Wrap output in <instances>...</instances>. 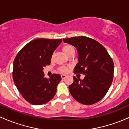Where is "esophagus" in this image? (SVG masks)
Listing matches in <instances>:
<instances>
[{"mask_svg": "<svg viewBox=\"0 0 129 129\" xmlns=\"http://www.w3.org/2000/svg\"><path fill=\"white\" fill-rule=\"evenodd\" d=\"M66 77V75H63V74H62V75H61V78H62V79H64Z\"/></svg>", "mask_w": 129, "mask_h": 129, "instance_id": "esophagus-1", "label": "esophagus"}]
</instances>
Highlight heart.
Instances as JSON below:
<instances>
[{"label":"heart","instance_id":"obj_1","mask_svg":"<svg viewBox=\"0 0 129 129\" xmlns=\"http://www.w3.org/2000/svg\"><path fill=\"white\" fill-rule=\"evenodd\" d=\"M62 51L66 55H68L69 53H70L72 51H74V49L72 46L67 44V45L63 46V47H62ZM59 71L62 73H66L68 71V68L65 67V66H62L59 68Z\"/></svg>","mask_w":129,"mask_h":129}]
</instances>
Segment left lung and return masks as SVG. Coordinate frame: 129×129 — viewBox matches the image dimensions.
I'll use <instances>...</instances> for the list:
<instances>
[{"instance_id":"1","label":"left lung","mask_w":129,"mask_h":129,"mask_svg":"<svg viewBox=\"0 0 129 129\" xmlns=\"http://www.w3.org/2000/svg\"><path fill=\"white\" fill-rule=\"evenodd\" d=\"M63 42L77 47L78 63L74 74L85 75L83 80L73 77L69 89L74 98L80 103L91 105L103 98L110 88L114 77V62L108 51L97 41L76 36L63 39Z\"/></svg>"}]
</instances>
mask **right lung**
Masks as SVG:
<instances>
[{
	"label": "right lung",
	"mask_w": 129,
	"mask_h": 129,
	"mask_svg": "<svg viewBox=\"0 0 129 129\" xmlns=\"http://www.w3.org/2000/svg\"><path fill=\"white\" fill-rule=\"evenodd\" d=\"M62 41V39H35L26 44L16 55L13 79L22 96L29 103L46 104L55 96L62 79L60 75L54 74L47 78L43 70L50 64L54 51Z\"/></svg>",
	"instance_id": "right-lung-1"
}]
</instances>
